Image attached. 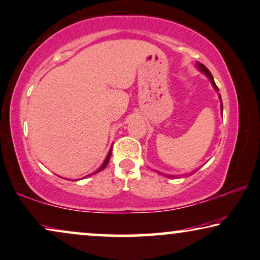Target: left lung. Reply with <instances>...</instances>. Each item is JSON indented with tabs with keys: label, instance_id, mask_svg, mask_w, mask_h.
Segmentation results:
<instances>
[{
	"label": "left lung",
	"instance_id": "1",
	"mask_svg": "<svg viewBox=\"0 0 260 260\" xmlns=\"http://www.w3.org/2000/svg\"><path fill=\"white\" fill-rule=\"evenodd\" d=\"M199 69H200V70L201 71H202L203 72V74H206L207 76H208V78L210 79V82H212V84H213V86H214V88H215L216 90H219V88H217V86H216V84H215V82H214V78H213V75L212 74H210V71L208 70V69H207L206 67H205V65H203V64H199ZM221 99V98H220Z\"/></svg>",
	"mask_w": 260,
	"mask_h": 260
}]
</instances>
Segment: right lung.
Returning <instances> with one entry per match:
<instances>
[{
    "label": "right lung",
    "instance_id": "1",
    "mask_svg": "<svg viewBox=\"0 0 260 260\" xmlns=\"http://www.w3.org/2000/svg\"><path fill=\"white\" fill-rule=\"evenodd\" d=\"M110 155H112V152H109V153H108V155H107L106 160H105V161H103V164H102V166H101V168H100L98 171H95V172H94V174H96V172H100V171H101V170H103V169H105V168H106V166H107V164H108V162H109ZM94 174H90V175H88V176H85V177H90V176H91V175H94ZM85 177H84V178H85Z\"/></svg>",
    "mask_w": 260,
    "mask_h": 260
}]
</instances>
